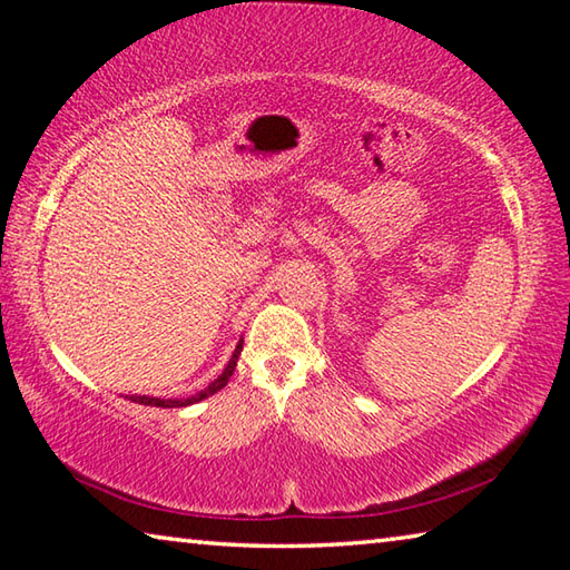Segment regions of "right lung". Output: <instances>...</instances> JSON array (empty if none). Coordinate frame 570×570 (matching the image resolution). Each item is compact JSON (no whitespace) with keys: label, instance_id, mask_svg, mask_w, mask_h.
<instances>
[{"label":"right lung","instance_id":"obj_1","mask_svg":"<svg viewBox=\"0 0 570 570\" xmlns=\"http://www.w3.org/2000/svg\"><path fill=\"white\" fill-rule=\"evenodd\" d=\"M238 354H240V346H236V352H234V356H230V362L226 364V370H224V374H220L218 380H214L208 384L206 390H200L198 394H193V397H186V400H158V397H130L132 402H140V404H148V407H186V404H193V402H200V400H206V397H210V394H216L218 390H224L226 384H228V380H230V374H234V370H236V360H238Z\"/></svg>","mask_w":570,"mask_h":570}]
</instances>
